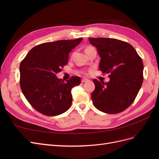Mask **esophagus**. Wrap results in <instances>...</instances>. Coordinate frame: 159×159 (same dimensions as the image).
<instances>
[{"label":"esophagus","mask_w":159,"mask_h":159,"mask_svg":"<svg viewBox=\"0 0 159 159\" xmlns=\"http://www.w3.org/2000/svg\"><path fill=\"white\" fill-rule=\"evenodd\" d=\"M88 81H89V80L87 78H83L82 80H81V82H83V83L88 82Z\"/></svg>","instance_id":"esophagus-1"}]
</instances>
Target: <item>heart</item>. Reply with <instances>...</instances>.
<instances>
[{"label": "heart", "instance_id": "1", "mask_svg": "<svg viewBox=\"0 0 159 159\" xmlns=\"http://www.w3.org/2000/svg\"><path fill=\"white\" fill-rule=\"evenodd\" d=\"M93 48V47H91V46H88V47L86 48H85V51H86V50H88V49H90V48Z\"/></svg>", "mask_w": 159, "mask_h": 159}]
</instances>
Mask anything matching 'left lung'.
I'll return each instance as SVG.
<instances>
[{
	"instance_id": "1",
	"label": "left lung",
	"mask_w": 159,
	"mask_h": 159,
	"mask_svg": "<svg viewBox=\"0 0 159 159\" xmlns=\"http://www.w3.org/2000/svg\"><path fill=\"white\" fill-rule=\"evenodd\" d=\"M101 57L99 69L109 74V82L94 79L91 94L94 106L101 111L116 114L131 105L143 81V63L129 43L115 38H89Z\"/></svg>"
}]
</instances>
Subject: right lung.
I'll list each match as a JSON object with an SVG mask.
<instances>
[{
	"label": "right lung",
	"mask_w": 159,
	"mask_h": 159,
	"mask_svg": "<svg viewBox=\"0 0 159 159\" xmlns=\"http://www.w3.org/2000/svg\"><path fill=\"white\" fill-rule=\"evenodd\" d=\"M83 40H57L37 45L20 64V85L32 107L46 116L66 112L71 105V90L81 84L78 76L64 81L56 74L68 64L69 53Z\"/></svg>",
	"instance_id": "obj_1"
}]
</instances>
